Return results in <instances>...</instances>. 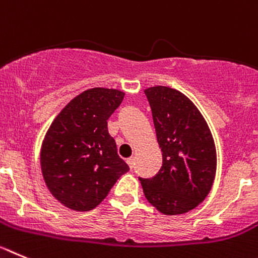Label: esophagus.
I'll use <instances>...</instances> for the list:
<instances>
[{"label": "esophagus", "mask_w": 258, "mask_h": 258, "mask_svg": "<svg viewBox=\"0 0 258 258\" xmlns=\"http://www.w3.org/2000/svg\"><path fill=\"white\" fill-rule=\"evenodd\" d=\"M127 164H128L130 166V168H134V164H135V158L134 157H131V158H128V159H127Z\"/></svg>", "instance_id": "1"}]
</instances>
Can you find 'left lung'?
<instances>
[{"label": "left lung", "mask_w": 258, "mask_h": 258, "mask_svg": "<svg viewBox=\"0 0 258 258\" xmlns=\"http://www.w3.org/2000/svg\"><path fill=\"white\" fill-rule=\"evenodd\" d=\"M163 163L150 178L139 177L144 194L163 215H181L206 199L216 175L212 134L197 106L164 86L145 90Z\"/></svg>", "instance_id": "left-lung-1"}]
</instances>
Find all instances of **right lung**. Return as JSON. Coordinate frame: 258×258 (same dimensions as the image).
<instances>
[{"mask_svg":"<svg viewBox=\"0 0 258 258\" xmlns=\"http://www.w3.org/2000/svg\"><path fill=\"white\" fill-rule=\"evenodd\" d=\"M123 96L113 89L87 90L62 109L46 134L43 178L51 194L71 210H94L130 169L108 132L109 117Z\"/></svg>","mask_w":258,"mask_h":258,"instance_id":"right-lung-1","label":"right lung"}]
</instances>
